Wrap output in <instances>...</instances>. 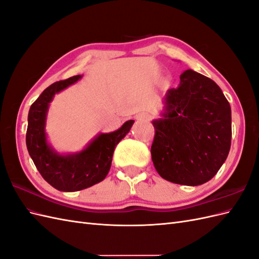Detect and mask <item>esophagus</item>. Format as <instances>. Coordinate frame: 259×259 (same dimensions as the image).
<instances>
[{"mask_svg":"<svg viewBox=\"0 0 259 259\" xmlns=\"http://www.w3.org/2000/svg\"><path fill=\"white\" fill-rule=\"evenodd\" d=\"M137 119L141 120V121H150V120H151V116H150L147 112H141L137 116Z\"/></svg>","mask_w":259,"mask_h":259,"instance_id":"1","label":"esophagus"}]
</instances>
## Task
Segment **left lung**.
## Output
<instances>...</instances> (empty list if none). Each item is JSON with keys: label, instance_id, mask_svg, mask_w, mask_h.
Returning <instances> with one entry per match:
<instances>
[{"label": "left lung", "instance_id": "left-lung-1", "mask_svg": "<svg viewBox=\"0 0 259 259\" xmlns=\"http://www.w3.org/2000/svg\"><path fill=\"white\" fill-rule=\"evenodd\" d=\"M167 90L164 117L152 122L151 157L161 178L182 185L209 181L231 149L232 112L221 88L193 70Z\"/></svg>", "mask_w": 259, "mask_h": 259}]
</instances>
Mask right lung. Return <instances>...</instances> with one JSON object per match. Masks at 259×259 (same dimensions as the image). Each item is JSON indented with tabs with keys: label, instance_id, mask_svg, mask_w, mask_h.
<instances>
[{
	"label": "right lung",
	"instance_id": "add662e5",
	"mask_svg": "<svg viewBox=\"0 0 259 259\" xmlns=\"http://www.w3.org/2000/svg\"><path fill=\"white\" fill-rule=\"evenodd\" d=\"M81 76L59 80L48 86L36 99L28 111L26 147L40 176L53 188L74 192L87 189L102 181L110 170L113 150L128 134L134 120L111 134H101L83 150L75 155H59L48 147L45 136V118L48 104L54 95L76 82Z\"/></svg>",
	"mask_w": 259,
	"mask_h": 259
}]
</instances>
